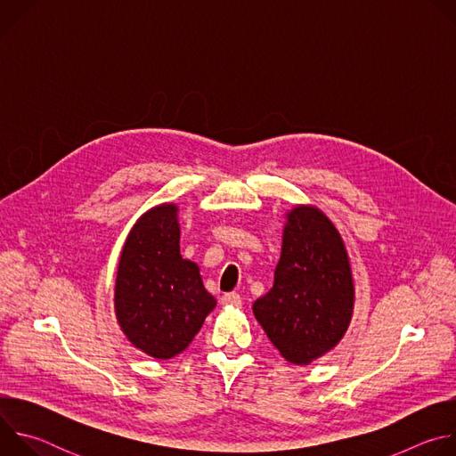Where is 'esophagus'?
Returning a JSON list of instances; mask_svg holds the SVG:
<instances>
[{"label": "esophagus", "instance_id": "obj_1", "mask_svg": "<svg viewBox=\"0 0 456 456\" xmlns=\"http://www.w3.org/2000/svg\"><path fill=\"white\" fill-rule=\"evenodd\" d=\"M222 303L231 305V306H240L241 305V296L238 292H227V294L222 296Z\"/></svg>", "mask_w": 456, "mask_h": 456}]
</instances>
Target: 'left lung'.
<instances>
[{
    "label": "left lung",
    "mask_w": 456,
    "mask_h": 456,
    "mask_svg": "<svg viewBox=\"0 0 456 456\" xmlns=\"http://www.w3.org/2000/svg\"><path fill=\"white\" fill-rule=\"evenodd\" d=\"M354 305V274L341 232L319 208L294 206L285 213L273 289L254 301V317L281 357L306 366L341 343Z\"/></svg>",
    "instance_id": "obj_1"
}]
</instances>
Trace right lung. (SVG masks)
<instances>
[{"label": "right lung", "instance_id": "obj_1", "mask_svg": "<svg viewBox=\"0 0 456 456\" xmlns=\"http://www.w3.org/2000/svg\"><path fill=\"white\" fill-rule=\"evenodd\" d=\"M216 299L200 267L180 254L178 206L164 202L142 213L122 245L113 308L134 348L153 359L183 352L202 329Z\"/></svg>", "mask_w": 456, "mask_h": 456}]
</instances>
